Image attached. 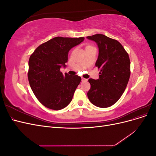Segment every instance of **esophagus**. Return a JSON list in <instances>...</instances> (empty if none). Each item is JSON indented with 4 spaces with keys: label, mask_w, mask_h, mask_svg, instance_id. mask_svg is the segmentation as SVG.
Masks as SVG:
<instances>
[{
    "label": "esophagus",
    "mask_w": 156,
    "mask_h": 156,
    "mask_svg": "<svg viewBox=\"0 0 156 156\" xmlns=\"http://www.w3.org/2000/svg\"><path fill=\"white\" fill-rule=\"evenodd\" d=\"M82 81H87L88 79H84V78H82Z\"/></svg>",
    "instance_id": "obj_1"
}]
</instances>
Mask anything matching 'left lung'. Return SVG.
Returning <instances> with one entry per match:
<instances>
[{
    "label": "left lung",
    "mask_w": 156,
    "mask_h": 156,
    "mask_svg": "<svg viewBox=\"0 0 156 156\" xmlns=\"http://www.w3.org/2000/svg\"><path fill=\"white\" fill-rule=\"evenodd\" d=\"M87 38L98 45L99 54L96 66L100 69L98 79H88L91 85L87 93L88 100L96 107H108L120 98L129 81V55L120 42L103 34Z\"/></svg>",
    "instance_id": "8db88e82"
}]
</instances>
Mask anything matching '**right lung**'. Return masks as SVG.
I'll return each instance as SVG.
<instances>
[{
  "mask_svg": "<svg viewBox=\"0 0 156 156\" xmlns=\"http://www.w3.org/2000/svg\"><path fill=\"white\" fill-rule=\"evenodd\" d=\"M84 37H55L36 49L29 60L28 79L33 93L45 107L60 110L72 101L81 81L78 75H63L69 50L81 43Z\"/></svg>",
  "mask_w": 156,
  "mask_h": 156,
  "instance_id": "right-lung-1",
  "label": "right lung"
}]
</instances>
